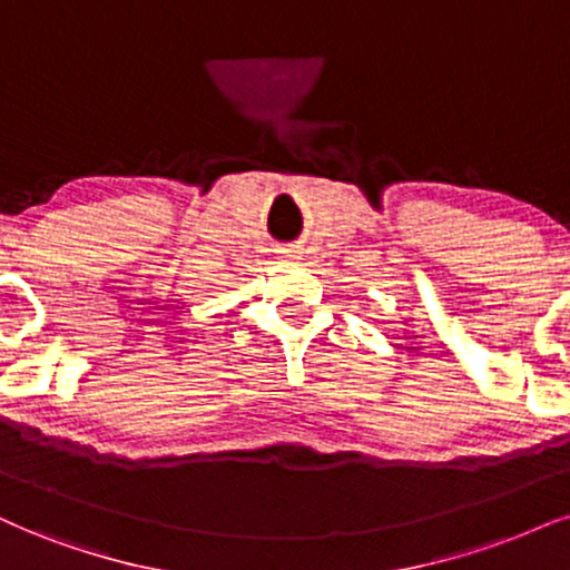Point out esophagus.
I'll use <instances>...</instances> for the list:
<instances>
[{
    "mask_svg": "<svg viewBox=\"0 0 570 570\" xmlns=\"http://www.w3.org/2000/svg\"><path fill=\"white\" fill-rule=\"evenodd\" d=\"M285 253H287V256H291V253H293V250H285Z\"/></svg>",
    "mask_w": 570,
    "mask_h": 570,
    "instance_id": "obj_1",
    "label": "esophagus"
}]
</instances>
